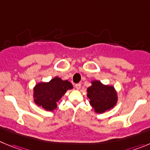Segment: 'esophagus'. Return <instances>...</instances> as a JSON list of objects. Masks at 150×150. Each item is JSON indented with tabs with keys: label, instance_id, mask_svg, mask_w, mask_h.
<instances>
[{
	"label": "esophagus",
	"instance_id": "1",
	"mask_svg": "<svg viewBox=\"0 0 150 150\" xmlns=\"http://www.w3.org/2000/svg\"><path fill=\"white\" fill-rule=\"evenodd\" d=\"M81 83H77V84H75V88H76V89H78V90H79V89H81Z\"/></svg>",
	"mask_w": 150,
	"mask_h": 150
}]
</instances>
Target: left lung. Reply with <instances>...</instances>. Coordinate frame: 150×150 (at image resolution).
Returning <instances> with one entry per match:
<instances>
[{
  "label": "left lung",
  "mask_w": 150,
  "mask_h": 150,
  "mask_svg": "<svg viewBox=\"0 0 150 150\" xmlns=\"http://www.w3.org/2000/svg\"><path fill=\"white\" fill-rule=\"evenodd\" d=\"M87 88L86 96L89 104L96 113H103L114 108L117 102V92L113 86L105 85L94 80Z\"/></svg>",
  "instance_id": "8db88e82"
}]
</instances>
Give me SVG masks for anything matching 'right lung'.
<instances>
[{
    "label": "right lung",
    "instance_id": "obj_1",
    "mask_svg": "<svg viewBox=\"0 0 150 150\" xmlns=\"http://www.w3.org/2000/svg\"><path fill=\"white\" fill-rule=\"evenodd\" d=\"M72 89L73 86L69 81L56 76L48 82L36 83L33 87L34 102L46 111H54L67 91Z\"/></svg>",
    "mask_w": 150,
    "mask_h": 150
}]
</instances>
